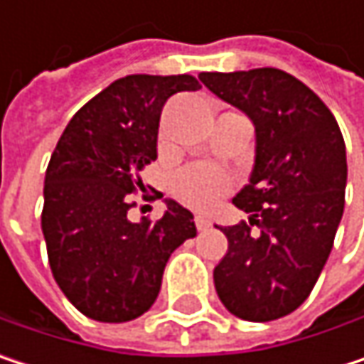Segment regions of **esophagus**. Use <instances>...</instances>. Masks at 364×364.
Here are the masks:
<instances>
[{"mask_svg":"<svg viewBox=\"0 0 364 364\" xmlns=\"http://www.w3.org/2000/svg\"><path fill=\"white\" fill-rule=\"evenodd\" d=\"M196 228L202 232V230H208L210 228V219L208 217H204V215H198L196 217Z\"/></svg>","mask_w":364,"mask_h":364,"instance_id":"1","label":"esophagus"}]
</instances>
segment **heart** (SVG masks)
<instances>
[{"label": "heart", "mask_w": 364, "mask_h": 364, "mask_svg": "<svg viewBox=\"0 0 364 364\" xmlns=\"http://www.w3.org/2000/svg\"><path fill=\"white\" fill-rule=\"evenodd\" d=\"M234 185V177L213 164H191L173 179V193L183 204L206 210L213 208Z\"/></svg>", "instance_id": "heart-1"}]
</instances>
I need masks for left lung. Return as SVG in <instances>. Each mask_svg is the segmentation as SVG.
I'll use <instances>...</instances> for the list:
<instances>
[{
  "label": "left lung",
  "mask_w": 364,
  "mask_h": 364,
  "mask_svg": "<svg viewBox=\"0 0 364 364\" xmlns=\"http://www.w3.org/2000/svg\"><path fill=\"white\" fill-rule=\"evenodd\" d=\"M200 80L245 111L257 136L251 181L232 200L251 217L219 228L230 249L213 272L215 289L234 316L276 321L308 299L333 249L346 204V143L327 105L287 71Z\"/></svg>",
  "instance_id": "8db88e82"
}]
</instances>
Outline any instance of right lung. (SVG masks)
<instances>
[{
	"mask_svg": "<svg viewBox=\"0 0 364 364\" xmlns=\"http://www.w3.org/2000/svg\"><path fill=\"white\" fill-rule=\"evenodd\" d=\"M200 84L191 75H126L67 124L43 185L41 232L52 276L88 318L126 323L145 314L168 257L196 236L193 215L166 200L158 221L132 223L141 171L158 158L164 103ZM143 196L145 200L160 198Z\"/></svg>",
	"mask_w": 364,
	"mask_h": 364,
	"instance_id": "obj_1",
	"label": "right lung"
}]
</instances>
